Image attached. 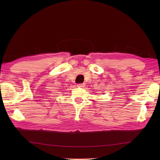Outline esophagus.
Masks as SVG:
<instances>
[{"label": "esophagus", "mask_w": 160, "mask_h": 160, "mask_svg": "<svg viewBox=\"0 0 160 160\" xmlns=\"http://www.w3.org/2000/svg\"><path fill=\"white\" fill-rule=\"evenodd\" d=\"M85 84L84 83H79V84H77V87H79V88H83V87H85Z\"/></svg>", "instance_id": "1"}]
</instances>
